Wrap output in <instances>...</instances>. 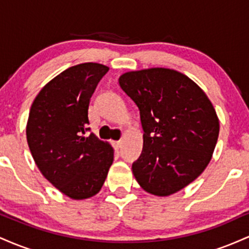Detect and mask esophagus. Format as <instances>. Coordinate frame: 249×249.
Wrapping results in <instances>:
<instances>
[{
	"label": "esophagus",
	"mask_w": 249,
	"mask_h": 249,
	"mask_svg": "<svg viewBox=\"0 0 249 249\" xmlns=\"http://www.w3.org/2000/svg\"><path fill=\"white\" fill-rule=\"evenodd\" d=\"M113 146H115L116 148H121L122 141H115V142H113Z\"/></svg>",
	"instance_id": "34e87169"
}]
</instances>
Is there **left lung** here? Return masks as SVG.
<instances>
[{
	"label": "left lung",
	"instance_id": "8db88e82",
	"mask_svg": "<svg viewBox=\"0 0 249 249\" xmlns=\"http://www.w3.org/2000/svg\"><path fill=\"white\" fill-rule=\"evenodd\" d=\"M119 85L138 107L144 130L134 178L153 196L177 193L212 159L220 130L215 108L198 84L167 68L128 71Z\"/></svg>",
	"mask_w": 249,
	"mask_h": 249
}]
</instances>
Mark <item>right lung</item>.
Segmentation results:
<instances>
[{"mask_svg":"<svg viewBox=\"0 0 249 249\" xmlns=\"http://www.w3.org/2000/svg\"><path fill=\"white\" fill-rule=\"evenodd\" d=\"M108 71L99 63H82L45 84L31 105L27 142L45 179L73 200L101 191L113 161V148L93 133L85 136L90 98Z\"/></svg>","mask_w":249,"mask_h":249,"instance_id":"1","label":"right lung"}]
</instances>
